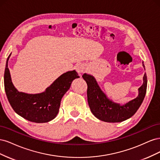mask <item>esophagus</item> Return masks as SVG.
Listing matches in <instances>:
<instances>
[{
  "label": "esophagus",
  "instance_id": "34e87169",
  "mask_svg": "<svg viewBox=\"0 0 160 160\" xmlns=\"http://www.w3.org/2000/svg\"><path fill=\"white\" fill-rule=\"evenodd\" d=\"M75 69H76V71L78 72H83L85 71V67L82 64H78L77 65Z\"/></svg>",
  "mask_w": 160,
  "mask_h": 160
}]
</instances>
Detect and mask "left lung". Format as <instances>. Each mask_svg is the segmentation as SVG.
I'll list each match as a JSON object with an SVG mask.
<instances>
[{"label":"left lung","mask_w":160,"mask_h":160,"mask_svg":"<svg viewBox=\"0 0 160 160\" xmlns=\"http://www.w3.org/2000/svg\"><path fill=\"white\" fill-rule=\"evenodd\" d=\"M143 66L145 68L143 64ZM82 77L88 84L87 94L91 111L97 118L105 122H121L132 117L142 105L146 93V74L143 76V85L139 88L138 96L123 105L109 100L101 90L93 76L84 73Z\"/></svg>","instance_id":"8db88e82"}]
</instances>
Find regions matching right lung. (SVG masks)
<instances>
[{"mask_svg":"<svg viewBox=\"0 0 160 160\" xmlns=\"http://www.w3.org/2000/svg\"><path fill=\"white\" fill-rule=\"evenodd\" d=\"M7 58L4 75V89L7 99L15 112L25 119L35 123H46L54 119L60 108L62 96L70 88L72 81L79 76L74 70L61 75L43 93L27 94L14 88L8 68Z\"/></svg>","mask_w":160,"mask_h":160,"instance_id":"1","label":"right lung"}]
</instances>
